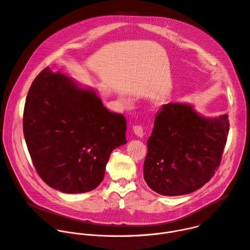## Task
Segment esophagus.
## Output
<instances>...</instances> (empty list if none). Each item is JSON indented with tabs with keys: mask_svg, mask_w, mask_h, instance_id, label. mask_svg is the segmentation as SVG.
Returning a JSON list of instances; mask_svg holds the SVG:
<instances>
[{
	"mask_svg": "<svg viewBox=\"0 0 250 250\" xmlns=\"http://www.w3.org/2000/svg\"><path fill=\"white\" fill-rule=\"evenodd\" d=\"M133 132L138 137H142V136H144V134H145L144 133V127H142L141 125H134L133 126Z\"/></svg>",
	"mask_w": 250,
	"mask_h": 250,
	"instance_id": "obj_1",
	"label": "esophagus"
}]
</instances>
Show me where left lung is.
I'll return each instance as SVG.
<instances>
[{
    "mask_svg": "<svg viewBox=\"0 0 250 250\" xmlns=\"http://www.w3.org/2000/svg\"><path fill=\"white\" fill-rule=\"evenodd\" d=\"M229 129L227 115L205 118L191 104H163L147 140L144 176L148 187L163 196L202 188L221 164Z\"/></svg>",
    "mask_w": 250,
    "mask_h": 250,
    "instance_id": "obj_1",
    "label": "left lung"
}]
</instances>
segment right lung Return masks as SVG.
<instances>
[{
    "mask_svg": "<svg viewBox=\"0 0 250 250\" xmlns=\"http://www.w3.org/2000/svg\"><path fill=\"white\" fill-rule=\"evenodd\" d=\"M22 125L35 170L49 187L67 194L97 188L112 151L126 144L122 114L49 67L29 88Z\"/></svg>",
    "mask_w": 250,
    "mask_h": 250,
    "instance_id": "1",
    "label": "right lung"
}]
</instances>
